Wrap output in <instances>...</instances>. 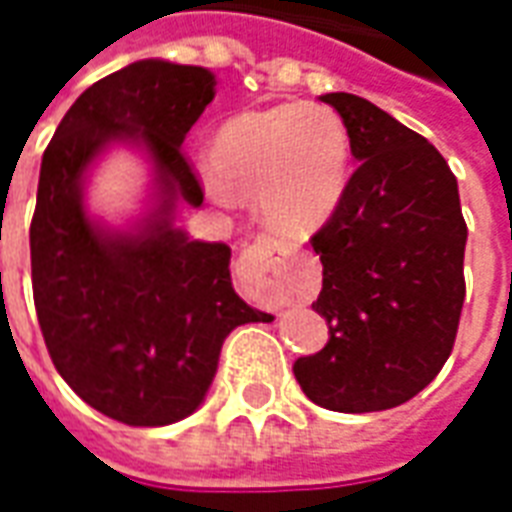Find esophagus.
<instances>
[{
  "label": "esophagus",
  "mask_w": 512,
  "mask_h": 512,
  "mask_svg": "<svg viewBox=\"0 0 512 512\" xmlns=\"http://www.w3.org/2000/svg\"><path fill=\"white\" fill-rule=\"evenodd\" d=\"M290 249L268 235H257L255 244L241 255L246 282L268 301H285L293 293L290 285Z\"/></svg>",
  "instance_id": "obj_1"
}]
</instances>
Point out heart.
<instances>
[{
	"label": "heart",
	"mask_w": 512,
	"mask_h": 512,
	"mask_svg": "<svg viewBox=\"0 0 512 512\" xmlns=\"http://www.w3.org/2000/svg\"><path fill=\"white\" fill-rule=\"evenodd\" d=\"M208 169L230 197H257L268 227L310 235L332 219L351 172V136L323 104H279L227 120Z\"/></svg>",
	"instance_id": "1"
}]
</instances>
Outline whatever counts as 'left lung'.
Segmentation results:
<instances>
[{
    "mask_svg": "<svg viewBox=\"0 0 512 512\" xmlns=\"http://www.w3.org/2000/svg\"><path fill=\"white\" fill-rule=\"evenodd\" d=\"M321 101L343 117L359 167L310 241L323 263L312 310L329 343L296 359L293 376L329 411H384L422 392L455 345L466 296L458 180L425 136L376 104Z\"/></svg>",
    "mask_w": 512,
    "mask_h": 512,
    "instance_id": "left-lung-1",
    "label": "left lung"
}]
</instances>
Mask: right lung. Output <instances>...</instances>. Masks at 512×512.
Instances as JSON below:
<instances>
[{
    "instance_id": "right-lung-1",
    "label": "right lung",
    "mask_w": 512,
    "mask_h": 512,
    "mask_svg": "<svg viewBox=\"0 0 512 512\" xmlns=\"http://www.w3.org/2000/svg\"><path fill=\"white\" fill-rule=\"evenodd\" d=\"M216 95L197 65L131 62L95 82L43 153L29 227L32 296L49 356L84 403L134 428L194 414L235 326L274 321L233 290L230 246L194 241L178 205H202L183 139ZM112 144L154 164V205L126 231L95 223L83 180Z\"/></svg>"
}]
</instances>
